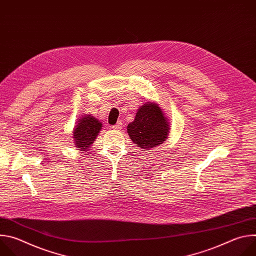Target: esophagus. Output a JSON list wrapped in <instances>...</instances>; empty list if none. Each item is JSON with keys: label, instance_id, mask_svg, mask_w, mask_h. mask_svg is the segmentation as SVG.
<instances>
[{"label": "esophagus", "instance_id": "34e87169", "mask_svg": "<svg viewBox=\"0 0 256 256\" xmlns=\"http://www.w3.org/2000/svg\"><path fill=\"white\" fill-rule=\"evenodd\" d=\"M122 128V122L120 120V122H118L114 126H112V128L114 130H120Z\"/></svg>", "mask_w": 256, "mask_h": 256}]
</instances>
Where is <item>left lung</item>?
<instances>
[{"label":"left lung","instance_id":"obj_1","mask_svg":"<svg viewBox=\"0 0 256 256\" xmlns=\"http://www.w3.org/2000/svg\"><path fill=\"white\" fill-rule=\"evenodd\" d=\"M128 132L138 148L150 150L167 138L169 124L159 105L147 102L138 108L134 120L128 126Z\"/></svg>","mask_w":256,"mask_h":256}]
</instances>
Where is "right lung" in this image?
Listing matches in <instances>:
<instances>
[{
	"instance_id": "1",
	"label": "right lung",
	"mask_w": 256,
	"mask_h": 256,
	"mask_svg": "<svg viewBox=\"0 0 256 256\" xmlns=\"http://www.w3.org/2000/svg\"><path fill=\"white\" fill-rule=\"evenodd\" d=\"M78 122H79L74 130L76 147L83 151H87L90 149V146L93 144L100 132L102 124L91 116H83Z\"/></svg>"
}]
</instances>
